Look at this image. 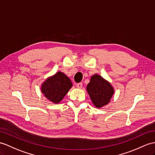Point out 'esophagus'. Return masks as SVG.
I'll list each match as a JSON object with an SVG mask.
<instances>
[{
    "label": "esophagus",
    "instance_id": "34e87169",
    "mask_svg": "<svg viewBox=\"0 0 155 155\" xmlns=\"http://www.w3.org/2000/svg\"><path fill=\"white\" fill-rule=\"evenodd\" d=\"M82 86H83L82 83H79V84H76V87H77L78 89H81L82 88Z\"/></svg>",
    "mask_w": 155,
    "mask_h": 155
}]
</instances>
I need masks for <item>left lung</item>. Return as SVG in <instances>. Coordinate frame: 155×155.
I'll return each instance as SVG.
<instances>
[{"label":"left lung","instance_id":"left-lung-1","mask_svg":"<svg viewBox=\"0 0 155 155\" xmlns=\"http://www.w3.org/2000/svg\"><path fill=\"white\" fill-rule=\"evenodd\" d=\"M87 91L94 106L101 108L110 103L114 93V89L108 81L95 74L91 77L87 85Z\"/></svg>","mask_w":155,"mask_h":155}]
</instances>
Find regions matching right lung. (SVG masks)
I'll use <instances>...</instances> for the list:
<instances>
[{
	"instance_id": "add662e5",
	"label": "right lung",
	"mask_w": 155,
	"mask_h": 155,
	"mask_svg": "<svg viewBox=\"0 0 155 155\" xmlns=\"http://www.w3.org/2000/svg\"><path fill=\"white\" fill-rule=\"evenodd\" d=\"M72 86L70 79L64 73L59 71L48 77L41 84V91L49 101L58 104Z\"/></svg>"
}]
</instances>
